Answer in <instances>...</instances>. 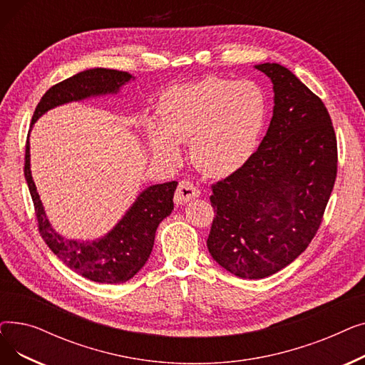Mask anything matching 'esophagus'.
Instances as JSON below:
<instances>
[{
  "label": "esophagus",
  "mask_w": 365,
  "mask_h": 365,
  "mask_svg": "<svg viewBox=\"0 0 365 365\" xmlns=\"http://www.w3.org/2000/svg\"><path fill=\"white\" fill-rule=\"evenodd\" d=\"M198 197H200V189L192 182H189V180L179 182V186H178L176 194H175L176 204L182 205V204H186L189 201L198 198Z\"/></svg>",
  "instance_id": "esophagus-1"
}]
</instances>
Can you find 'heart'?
Instances as JSON below:
<instances>
[{"label":"heart","mask_w":365,"mask_h":365,"mask_svg":"<svg viewBox=\"0 0 365 365\" xmlns=\"http://www.w3.org/2000/svg\"><path fill=\"white\" fill-rule=\"evenodd\" d=\"M161 123L146 125L149 148L160 160L180 158V142H190V158L204 175L223 178L255 153L267 120V99L253 81L205 78L171 88L161 106Z\"/></svg>","instance_id":"heart-1"}]
</instances>
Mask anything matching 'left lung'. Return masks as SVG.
<instances>
[{"label": "left lung", "mask_w": 365, "mask_h": 365, "mask_svg": "<svg viewBox=\"0 0 365 365\" xmlns=\"http://www.w3.org/2000/svg\"><path fill=\"white\" fill-rule=\"evenodd\" d=\"M274 84V115L240 170L212 186L208 252L247 279L277 274L315 237L337 175V140L322 101L278 63L256 65Z\"/></svg>", "instance_id": "left-lung-1"}]
</instances>
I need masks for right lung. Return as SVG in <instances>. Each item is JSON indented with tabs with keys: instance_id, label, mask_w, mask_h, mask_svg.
I'll return each instance as SVG.
<instances>
[{
	"instance_id": "right-lung-1",
	"label": "right lung",
	"mask_w": 365,
	"mask_h": 365,
	"mask_svg": "<svg viewBox=\"0 0 365 365\" xmlns=\"http://www.w3.org/2000/svg\"><path fill=\"white\" fill-rule=\"evenodd\" d=\"M133 80L128 72L94 68L76 73L46 91L35 108L31 127L47 110L69 102L105 94H117ZM25 179L34 201L38 229L50 250L68 267L84 278L103 284H121L145 266L153 247L158 225L170 216L178 182L152 185L127 210L110 232L98 241L65 240L51 227L31 175L29 136L25 152Z\"/></svg>"
}]
</instances>
